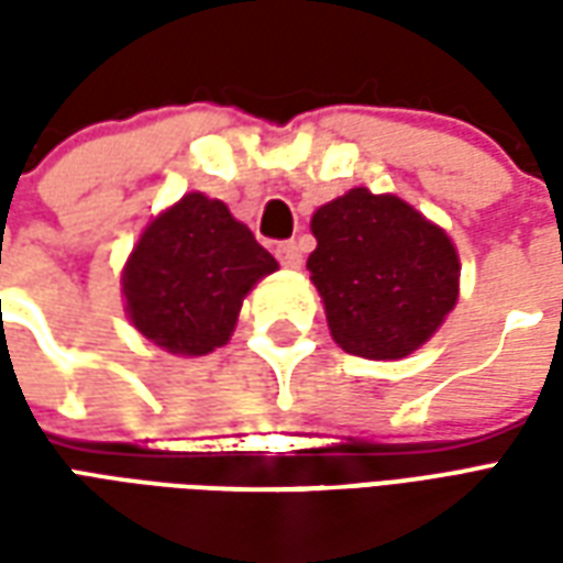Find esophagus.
Returning a JSON list of instances; mask_svg holds the SVG:
<instances>
[{
	"label": "esophagus",
	"mask_w": 563,
	"mask_h": 563,
	"mask_svg": "<svg viewBox=\"0 0 563 563\" xmlns=\"http://www.w3.org/2000/svg\"><path fill=\"white\" fill-rule=\"evenodd\" d=\"M274 253L280 258L283 268H301V246L295 244V241H280Z\"/></svg>",
	"instance_id": "34e87169"
}]
</instances>
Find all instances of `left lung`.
Masks as SVG:
<instances>
[{
  "instance_id": "8db88e82",
  "label": "left lung",
  "mask_w": 563,
  "mask_h": 563,
  "mask_svg": "<svg viewBox=\"0 0 563 563\" xmlns=\"http://www.w3.org/2000/svg\"><path fill=\"white\" fill-rule=\"evenodd\" d=\"M307 258L331 338L365 358L419 350L455 307L459 253L443 229L398 196L350 189L313 213Z\"/></svg>"
}]
</instances>
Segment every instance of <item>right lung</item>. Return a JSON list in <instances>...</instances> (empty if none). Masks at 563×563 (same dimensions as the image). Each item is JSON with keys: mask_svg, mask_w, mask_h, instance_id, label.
<instances>
[{"mask_svg": "<svg viewBox=\"0 0 563 563\" xmlns=\"http://www.w3.org/2000/svg\"><path fill=\"white\" fill-rule=\"evenodd\" d=\"M277 258L217 198L189 192L141 234L123 271L132 325L168 353L205 355L232 338L244 295Z\"/></svg>", "mask_w": 563, "mask_h": 563, "instance_id": "obj_1", "label": "right lung"}]
</instances>
